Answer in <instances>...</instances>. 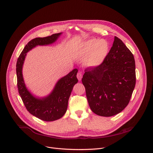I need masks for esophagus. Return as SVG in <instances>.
Instances as JSON below:
<instances>
[{
  "label": "esophagus",
  "mask_w": 153,
  "mask_h": 153,
  "mask_svg": "<svg viewBox=\"0 0 153 153\" xmlns=\"http://www.w3.org/2000/svg\"><path fill=\"white\" fill-rule=\"evenodd\" d=\"M77 79H78V80H79V81L81 80V79H82V72L79 71V72L77 73Z\"/></svg>",
  "instance_id": "esophagus-1"
}]
</instances>
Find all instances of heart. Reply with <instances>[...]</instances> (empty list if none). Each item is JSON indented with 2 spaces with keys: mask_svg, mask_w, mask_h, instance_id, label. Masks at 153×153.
Instances as JSON below:
<instances>
[{
  "mask_svg": "<svg viewBox=\"0 0 153 153\" xmlns=\"http://www.w3.org/2000/svg\"><path fill=\"white\" fill-rule=\"evenodd\" d=\"M109 50L108 42L105 39H91L82 47L81 54L86 55L85 62L89 67H96L101 64L106 58Z\"/></svg>",
  "mask_w": 153,
  "mask_h": 153,
  "instance_id": "b5f03b06",
  "label": "heart"
}]
</instances>
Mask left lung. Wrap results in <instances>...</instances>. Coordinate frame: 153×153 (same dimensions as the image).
<instances>
[{"label":"left lung","instance_id":"obj_1","mask_svg":"<svg viewBox=\"0 0 153 153\" xmlns=\"http://www.w3.org/2000/svg\"><path fill=\"white\" fill-rule=\"evenodd\" d=\"M82 82L94 113L102 117L119 114L128 105L136 84L133 55L115 36L104 61L95 67L85 69Z\"/></svg>","mask_w":153,"mask_h":153}]
</instances>
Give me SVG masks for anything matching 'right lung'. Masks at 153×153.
<instances>
[{"label": "right lung", "instance_id": "right-lung-1", "mask_svg": "<svg viewBox=\"0 0 153 153\" xmlns=\"http://www.w3.org/2000/svg\"><path fill=\"white\" fill-rule=\"evenodd\" d=\"M61 33H55L43 38H35L30 40L20 55L16 64L17 88L19 94L27 111L32 115L45 121L57 120L65 114L68 99L74 85L77 83V69L75 68L61 78L48 96L37 98L27 89L22 75V67L26 53L36 45H48L54 42Z\"/></svg>", "mask_w": 153, "mask_h": 153}]
</instances>
